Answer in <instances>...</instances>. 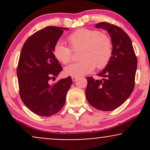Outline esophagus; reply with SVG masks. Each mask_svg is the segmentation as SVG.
Segmentation results:
<instances>
[{
	"label": "esophagus",
	"mask_w": 150,
	"mask_h": 150,
	"mask_svg": "<svg viewBox=\"0 0 150 150\" xmlns=\"http://www.w3.org/2000/svg\"><path fill=\"white\" fill-rule=\"evenodd\" d=\"M77 79V77H75V76L72 77V80H73V82H75V81H76Z\"/></svg>",
	"instance_id": "esophagus-1"
}]
</instances>
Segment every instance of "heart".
Wrapping results in <instances>:
<instances>
[{"label": "heart", "mask_w": 150, "mask_h": 150, "mask_svg": "<svg viewBox=\"0 0 150 150\" xmlns=\"http://www.w3.org/2000/svg\"><path fill=\"white\" fill-rule=\"evenodd\" d=\"M68 42L73 51L81 49L80 61L64 68V73L70 76L79 77L92 72L97 66L104 69L107 66L113 55L111 39L99 31L81 28L70 34ZM53 55L63 64H68L72 60L73 51L61 41L55 44Z\"/></svg>", "instance_id": "obj_1"}]
</instances>
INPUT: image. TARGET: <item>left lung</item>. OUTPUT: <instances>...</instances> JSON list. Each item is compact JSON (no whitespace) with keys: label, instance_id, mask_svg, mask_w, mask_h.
<instances>
[{"label":"left lung","instance_id":"left-lung-1","mask_svg":"<svg viewBox=\"0 0 150 150\" xmlns=\"http://www.w3.org/2000/svg\"><path fill=\"white\" fill-rule=\"evenodd\" d=\"M96 28L109 34L113 55L107 66L97 75L104 77L102 80L86 77L85 95L93 107L109 111L123 104L133 91L137 60L130 37L120 27L103 22L97 24Z\"/></svg>","mask_w":150,"mask_h":150}]
</instances>
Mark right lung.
Instances as JSON below:
<instances>
[{"instance_id":"obj_1","label":"right lung","mask_w":150,"mask_h":150,"mask_svg":"<svg viewBox=\"0 0 150 150\" xmlns=\"http://www.w3.org/2000/svg\"><path fill=\"white\" fill-rule=\"evenodd\" d=\"M65 30L68 29L46 27L32 34L22 46L17 68L19 92L24 104L38 116L58 113L73 82L69 76L50 84L63 70L53 49Z\"/></svg>"}]
</instances>
